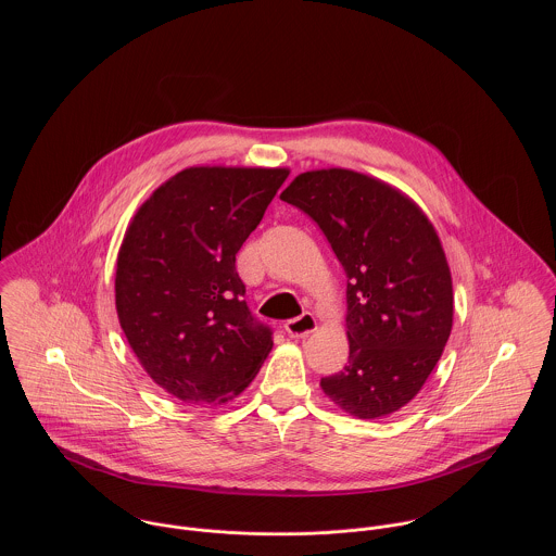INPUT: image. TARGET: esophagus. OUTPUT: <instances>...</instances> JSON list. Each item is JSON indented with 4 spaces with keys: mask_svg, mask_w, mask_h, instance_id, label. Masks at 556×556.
Wrapping results in <instances>:
<instances>
[{
    "mask_svg": "<svg viewBox=\"0 0 556 556\" xmlns=\"http://www.w3.org/2000/svg\"><path fill=\"white\" fill-rule=\"evenodd\" d=\"M285 329L291 338H306L308 333H313L317 329V318L313 317L311 313H302L300 317L287 320Z\"/></svg>",
    "mask_w": 556,
    "mask_h": 556,
    "instance_id": "34e87169",
    "label": "esophagus"
}]
</instances>
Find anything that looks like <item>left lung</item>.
Segmentation results:
<instances>
[{"label":"left lung","mask_w":556,"mask_h":556,"mask_svg":"<svg viewBox=\"0 0 556 556\" xmlns=\"http://www.w3.org/2000/svg\"><path fill=\"white\" fill-rule=\"evenodd\" d=\"M280 199L317 223L346 274L349 364L320 390L359 419L396 413L424 388L454 323L432 223L404 192L351 168L306 170Z\"/></svg>","instance_id":"1"}]
</instances>
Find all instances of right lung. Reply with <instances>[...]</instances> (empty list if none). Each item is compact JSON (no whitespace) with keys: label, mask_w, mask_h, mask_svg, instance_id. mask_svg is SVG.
<instances>
[{"label":"right lung","mask_w":556,"mask_h":556,"mask_svg":"<svg viewBox=\"0 0 556 556\" xmlns=\"http://www.w3.org/2000/svg\"><path fill=\"white\" fill-rule=\"evenodd\" d=\"M289 168L190 166L137 210L117 254L115 308L150 379L192 404L241 394L269 355L236 269Z\"/></svg>","instance_id":"right-lung-1"}]
</instances>
